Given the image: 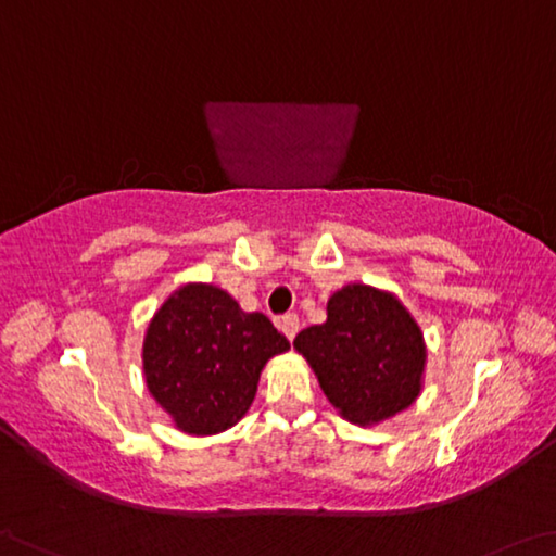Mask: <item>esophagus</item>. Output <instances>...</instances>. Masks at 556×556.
<instances>
[{
    "mask_svg": "<svg viewBox=\"0 0 556 556\" xmlns=\"http://www.w3.org/2000/svg\"><path fill=\"white\" fill-rule=\"evenodd\" d=\"M279 329L285 331V337L292 341L294 337H296V331H299V316L296 314H285L279 319Z\"/></svg>",
    "mask_w": 556,
    "mask_h": 556,
    "instance_id": "34e87169",
    "label": "esophagus"
}]
</instances>
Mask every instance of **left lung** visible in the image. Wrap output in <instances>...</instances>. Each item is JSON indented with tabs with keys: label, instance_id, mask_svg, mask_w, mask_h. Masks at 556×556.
<instances>
[{
	"label": "left lung",
	"instance_id": "1",
	"mask_svg": "<svg viewBox=\"0 0 556 556\" xmlns=\"http://www.w3.org/2000/svg\"><path fill=\"white\" fill-rule=\"evenodd\" d=\"M294 349L314 368L329 403L356 426H376L416 403L426 341L391 292L346 285L326 304V321L299 331Z\"/></svg>",
	"mask_w": 556,
	"mask_h": 556
}]
</instances>
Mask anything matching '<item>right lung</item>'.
Here are the masks:
<instances>
[{"label": "right lung", "instance_id": "right-lung-1", "mask_svg": "<svg viewBox=\"0 0 556 556\" xmlns=\"http://www.w3.org/2000/svg\"><path fill=\"white\" fill-rule=\"evenodd\" d=\"M287 349L267 316L242 312L225 289L182 285L148 324L146 386L175 428L215 435L244 418L262 368Z\"/></svg>", "mask_w": 556, "mask_h": 556}]
</instances>
